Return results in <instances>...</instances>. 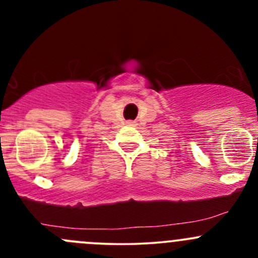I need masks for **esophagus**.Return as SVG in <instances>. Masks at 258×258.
<instances>
[{
    "label": "esophagus",
    "mask_w": 258,
    "mask_h": 258,
    "mask_svg": "<svg viewBox=\"0 0 258 258\" xmlns=\"http://www.w3.org/2000/svg\"><path fill=\"white\" fill-rule=\"evenodd\" d=\"M136 122H132V121H128V122H127V126H132V127H135V126H136Z\"/></svg>",
    "instance_id": "obj_1"
}]
</instances>
